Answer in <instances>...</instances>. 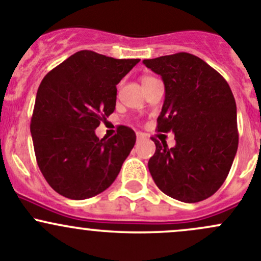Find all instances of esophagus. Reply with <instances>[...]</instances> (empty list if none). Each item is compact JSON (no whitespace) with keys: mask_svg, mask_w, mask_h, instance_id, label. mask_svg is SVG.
Wrapping results in <instances>:
<instances>
[{"mask_svg":"<svg viewBox=\"0 0 261 261\" xmlns=\"http://www.w3.org/2000/svg\"><path fill=\"white\" fill-rule=\"evenodd\" d=\"M136 138H138V140H141V139H144V134L138 131V133H136Z\"/></svg>","mask_w":261,"mask_h":261,"instance_id":"esophagus-1","label":"esophagus"}]
</instances>
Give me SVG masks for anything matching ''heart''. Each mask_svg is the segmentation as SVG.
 Instances as JSON below:
<instances>
[{
    "instance_id": "b5f03b06",
    "label": "heart",
    "mask_w": 261,
    "mask_h": 261,
    "mask_svg": "<svg viewBox=\"0 0 261 261\" xmlns=\"http://www.w3.org/2000/svg\"><path fill=\"white\" fill-rule=\"evenodd\" d=\"M152 80H155L154 77H150V75H145V77H143V80H141V82H143V84H145V83H147V82H150V81H152Z\"/></svg>"
}]
</instances>
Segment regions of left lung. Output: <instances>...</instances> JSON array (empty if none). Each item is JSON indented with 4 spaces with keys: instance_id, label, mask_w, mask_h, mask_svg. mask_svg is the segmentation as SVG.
Wrapping results in <instances>:
<instances>
[{
    "instance_id": "1",
    "label": "left lung",
    "mask_w": 261,
    "mask_h": 261,
    "mask_svg": "<svg viewBox=\"0 0 261 261\" xmlns=\"http://www.w3.org/2000/svg\"><path fill=\"white\" fill-rule=\"evenodd\" d=\"M164 82L158 131L174 133L175 146L152 139L147 167L158 188L186 203L211 197L227 178L239 145L236 102L225 78L189 53L143 60Z\"/></svg>"
}]
</instances>
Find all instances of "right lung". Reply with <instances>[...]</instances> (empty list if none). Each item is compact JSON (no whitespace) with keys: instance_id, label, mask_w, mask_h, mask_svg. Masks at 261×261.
<instances>
[{"instance_id":"1","label":"right lung","mask_w":261,"mask_h":261,"mask_svg":"<svg viewBox=\"0 0 261 261\" xmlns=\"http://www.w3.org/2000/svg\"><path fill=\"white\" fill-rule=\"evenodd\" d=\"M139 62L81 50L41 81L30 131L39 169L62 196L91 198L120 173L135 145V133L120 126L106 140L94 130L115 111L116 86Z\"/></svg>"}]
</instances>
